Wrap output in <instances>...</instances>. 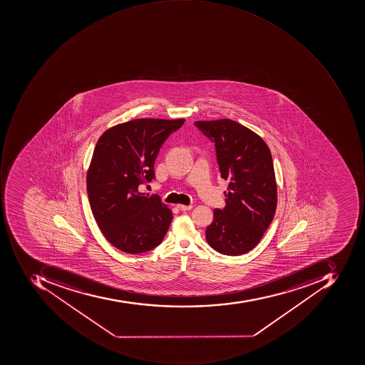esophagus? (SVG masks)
Segmentation results:
<instances>
[{"instance_id":"1","label":"esophagus","mask_w":365,"mask_h":365,"mask_svg":"<svg viewBox=\"0 0 365 365\" xmlns=\"http://www.w3.org/2000/svg\"><path fill=\"white\" fill-rule=\"evenodd\" d=\"M192 207H193V206L192 205H182V204H179V205H177L178 210H182V212H185V210H192Z\"/></svg>"}]
</instances>
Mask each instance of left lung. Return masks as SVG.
<instances>
[{
	"label": "left lung",
	"mask_w": 365,
	"mask_h": 365,
	"mask_svg": "<svg viewBox=\"0 0 365 365\" xmlns=\"http://www.w3.org/2000/svg\"><path fill=\"white\" fill-rule=\"evenodd\" d=\"M195 126L214 143L220 174L229 181L226 206L214 210L206 240L222 255L249 252L260 242L277 210L271 151L260 136L231 119L202 120Z\"/></svg>",
	"instance_id": "obj_1"
}]
</instances>
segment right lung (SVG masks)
<instances>
[{
  "label": "right lung",
  "mask_w": 365,
  "mask_h": 365,
  "mask_svg": "<svg viewBox=\"0 0 365 365\" xmlns=\"http://www.w3.org/2000/svg\"><path fill=\"white\" fill-rule=\"evenodd\" d=\"M183 118H139L108 129L96 143L88 175V202L98 228L115 248L129 255L163 242L172 212L139 185L155 179V158Z\"/></svg>",
  "instance_id": "obj_1"
}]
</instances>
